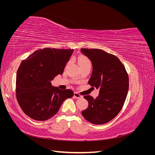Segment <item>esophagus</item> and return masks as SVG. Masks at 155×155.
Segmentation results:
<instances>
[{"label": "esophagus", "instance_id": "obj_1", "mask_svg": "<svg viewBox=\"0 0 155 155\" xmlns=\"http://www.w3.org/2000/svg\"><path fill=\"white\" fill-rule=\"evenodd\" d=\"M74 97L75 98H82L83 97L82 96H81L80 94H78L77 92H74Z\"/></svg>", "mask_w": 155, "mask_h": 155}]
</instances>
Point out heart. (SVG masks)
I'll use <instances>...</instances> for the list:
<instances>
[{
	"label": "heart",
	"instance_id": "1",
	"mask_svg": "<svg viewBox=\"0 0 155 155\" xmlns=\"http://www.w3.org/2000/svg\"><path fill=\"white\" fill-rule=\"evenodd\" d=\"M78 63L81 68L91 65V61L88 58L85 57V55H81L78 58Z\"/></svg>",
	"mask_w": 155,
	"mask_h": 155
}]
</instances>
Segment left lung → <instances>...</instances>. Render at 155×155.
<instances>
[{"instance_id":"left-lung-1","label":"left lung","mask_w":155,"mask_h":155,"mask_svg":"<svg viewBox=\"0 0 155 155\" xmlns=\"http://www.w3.org/2000/svg\"><path fill=\"white\" fill-rule=\"evenodd\" d=\"M81 51L92 64L88 84L100 89L96 99L88 95L84 96L88 106L82 115L93 124H106L122 109L129 90L128 74L124 65L114 55L99 49L82 48Z\"/></svg>"}]
</instances>
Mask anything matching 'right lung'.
Instances as JSON below:
<instances>
[{
  "label": "right lung",
  "mask_w": 155,
  "mask_h": 155,
  "mask_svg": "<svg viewBox=\"0 0 155 155\" xmlns=\"http://www.w3.org/2000/svg\"><path fill=\"white\" fill-rule=\"evenodd\" d=\"M72 49L46 48L23 60L17 72L16 97L23 112L31 118L45 121L58 112L63 101L74 96L70 89L51 86V81L63 74Z\"/></svg>",
  "instance_id": "obj_1"
}]
</instances>
